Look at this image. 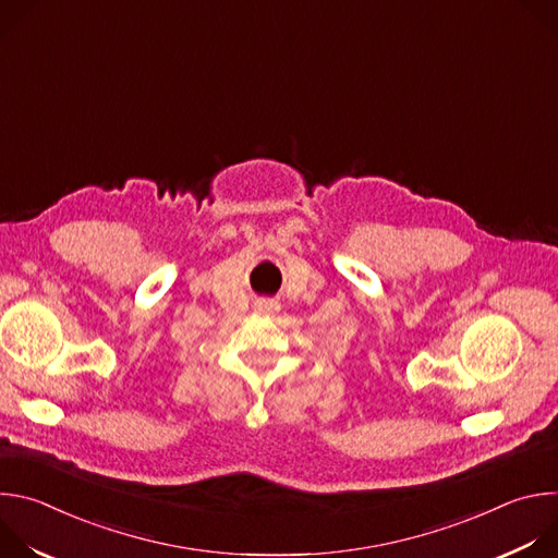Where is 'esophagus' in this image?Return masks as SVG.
<instances>
[{"instance_id": "esophagus-1", "label": "esophagus", "mask_w": 558, "mask_h": 558, "mask_svg": "<svg viewBox=\"0 0 558 558\" xmlns=\"http://www.w3.org/2000/svg\"><path fill=\"white\" fill-rule=\"evenodd\" d=\"M254 311H256V313H274V311H278V302H274V300H269V298L256 300Z\"/></svg>"}]
</instances>
